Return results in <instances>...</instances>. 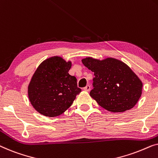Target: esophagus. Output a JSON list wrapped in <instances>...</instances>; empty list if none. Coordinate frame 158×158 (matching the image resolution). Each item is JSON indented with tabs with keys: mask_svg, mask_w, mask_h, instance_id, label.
Returning <instances> with one entry per match:
<instances>
[{
	"mask_svg": "<svg viewBox=\"0 0 158 158\" xmlns=\"http://www.w3.org/2000/svg\"><path fill=\"white\" fill-rule=\"evenodd\" d=\"M83 90H85V91H89V90H90V86L89 85H87L85 88H83Z\"/></svg>",
	"mask_w": 158,
	"mask_h": 158,
	"instance_id": "esophagus-1",
	"label": "esophagus"
}]
</instances>
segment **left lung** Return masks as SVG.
<instances>
[{"instance_id": "obj_1", "label": "left lung", "mask_w": 158, "mask_h": 158, "mask_svg": "<svg viewBox=\"0 0 158 158\" xmlns=\"http://www.w3.org/2000/svg\"><path fill=\"white\" fill-rule=\"evenodd\" d=\"M94 73L90 96L99 106L111 112H124L136 105L142 95V83L124 62L114 58L82 60Z\"/></svg>"}]
</instances>
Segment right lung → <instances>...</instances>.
I'll return each mask as SVG.
<instances>
[{"instance_id": "obj_1", "label": "right lung", "mask_w": 158, "mask_h": 158, "mask_svg": "<svg viewBox=\"0 0 158 158\" xmlns=\"http://www.w3.org/2000/svg\"><path fill=\"white\" fill-rule=\"evenodd\" d=\"M71 62L52 57L40 64L28 87L33 107L42 115L55 117L64 113L81 91L77 79L68 72Z\"/></svg>"}]
</instances>
